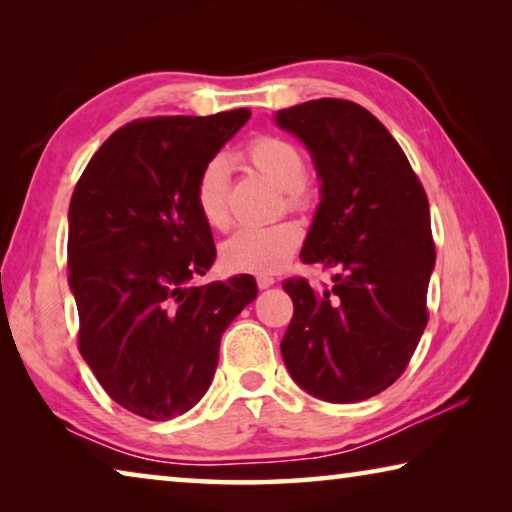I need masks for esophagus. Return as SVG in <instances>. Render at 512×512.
Instances as JSON below:
<instances>
[{"label":"esophagus","instance_id":"obj_1","mask_svg":"<svg viewBox=\"0 0 512 512\" xmlns=\"http://www.w3.org/2000/svg\"><path fill=\"white\" fill-rule=\"evenodd\" d=\"M255 280H257L259 289H268V287H273V284H275V277L268 275V273H259Z\"/></svg>","mask_w":512,"mask_h":512}]
</instances>
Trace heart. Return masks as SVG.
Returning a JSON list of instances; mask_svg holds the SVG:
<instances>
[{
    "instance_id": "b5f03b06",
    "label": "heart",
    "mask_w": 512,
    "mask_h": 512,
    "mask_svg": "<svg viewBox=\"0 0 512 512\" xmlns=\"http://www.w3.org/2000/svg\"><path fill=\"white\" fill-rule=\"evenodd\" d=\"M246 162L259 176L282 189L289 210L307 212L316 201V187L307 178V158L296 142L280 135H257L244 151ZM194 201L212 230L230 225V167L216 155L203 164L196 178ZM305 232L296 221L248 225L237 230L221 248V259L237 273H271L300 248Z\"/></svg>"
}]
</instances>
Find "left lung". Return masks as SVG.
<instances>
[{"label":"left lung","mask_w":512,"mask_h":512,"mask_svg":"<svg viewBox=\"0 0 512 512\" xmlns=\"http://www.w3.org/2000/svg\"><path fill=\"white\" fill-rule=\"evenodd\" d=\"M275 119L307 144L323 180L300 259L334 271L320 289L307 277L282 282L293 300L282 359L320 400H368L402 377L427 327L436 264L427 194L402 146L359 103L316 99Z\"/></svg>","instance_id":"left-lung-1"}]
</instances>
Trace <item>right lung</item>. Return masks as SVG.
I'll list each match as a JSON object with an SVG mask.
<instances>
[{
  "instance_id": "1",
  "label": "right lung",
  "mask_w": 512,
  "mask_h": 512,
  "mask_svg": "<svg viewBox=\"0 0 512 512\" xmlns=\"http://www.w3.org/2000/svg\"><path fill=\"white\" fill-rule=\"evenodd\" d=\"M250 117H146L92 155L69 203L67 268L79 350L112 400L169 420L212 384L225 327L257 296L250 275L194 287L216 257L196 178Z\"/></svg>"
}]
</instances>
